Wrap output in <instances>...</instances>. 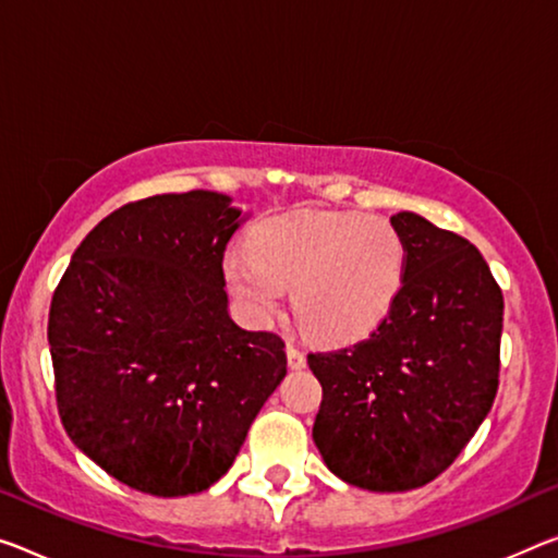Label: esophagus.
I'll return each instance as SVG.
<instances>
[{
  "mask_svg": "<svg viewBox=\"0 0 558 558\" xmlns=\"http://www.w3.org/2000/svg\"><path fill=\"white\" fill-rule=\"evenodd\" d=\"M287 364H289V368H304L306 366L304 351H299L296 347H289L287 349Z\"/></svg>",
  "mask_w": 558,
  "mask_h": 558,
  "instance_id": "esophagus-1",
  "label": "esophagus"
}]
</instances>
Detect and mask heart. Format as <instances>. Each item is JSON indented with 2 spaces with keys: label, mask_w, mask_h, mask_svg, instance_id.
<instances>
[{
  "label": "heart",
  "mask_w": 558,
  "mask_h": 558,
  "mask_svg": "<svg viewBox=\"0 0 558 558\" xmlns=\"http://www.w3.org/2000/svg\"><path fill=\"white\" fill-rule=\"evenodd\" d=\"M229 289L256 322H269L294 289V314L308 337L341 344L366 337L397 302L407 244L381 217L296 211L262 221L252 246L221 262Z\"/></svg>",
  "instance_id": "1"
}]
</instances>
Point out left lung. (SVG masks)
<instances>
[{"label": "left lung", "instance_id": "8db88e82", "mask_svg": "<svg viewBox=\"0 0 558 558\" xmlns=\"http://www.w3.org/2000/svg\"><path fill=\"white\" fill-rule=\"evenodd\" d=\"M404 284L368 339L308 354L324 397L312 428L331 474L409 492L449 469L499 389L504 296L482 252L422 214L391 217Z\"/></svg>", "mask_w": 558, "mask_h": 558}]
</instances>
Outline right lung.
Wrapping results in <instances>:
<instances>
[{"mask_svg": "<svg viewBox=\"0 0 558 558\" xmlns=\"http://www.w3.org/2000/svg\"><path fill=\"white\" fill-rule=\"evenodd\" d=\"M246 219L207 190L126 204L84 236L51 296L62 424L136 492L219 482L287 376L284 341L229 314L221 259Z\"/></svg>", "mask_w": 558, "mask_h": 558, "instance_id": "obj_1", "label": "right lung"}]
</instances>
